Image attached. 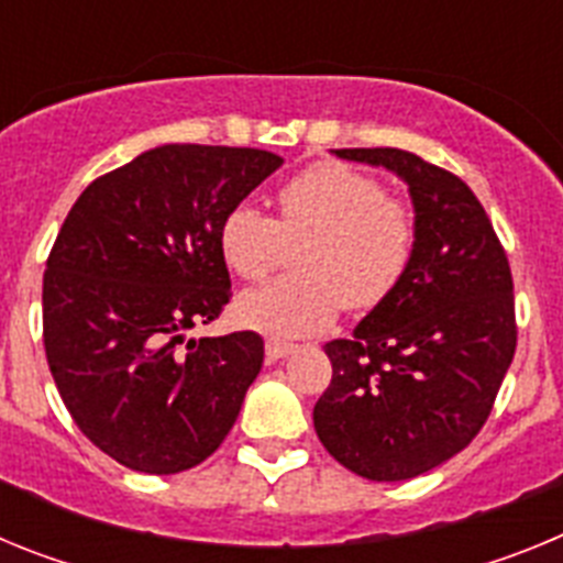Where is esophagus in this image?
I'll list each match as a JSON object with an SVG mask.
<instances>
[{
    "label": "esophagus",
    "instance_id": "obj_1",
    "mask_svg": "<svg viewBox=\"0 0 563 563\" xmlns=\"http://www.w3.org/2000/svg\"><path fill=\"white\" fill-rule=\"evenodd\" d=\"M296 352V346L292 343H282V341H267L265 343V355H267V363H276V361H285L287 355H292Z\"/></svg>",
    "mask_w": 563,
    "mask_h": 563
}]
</instances>
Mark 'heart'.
I'll list each match as a JSON object with an SVG mask.
<instances>
[{"label": "heart", "mask_w": 563, "mask_h": 563, "mask_svg": "<svg viewBox=\"0 0 563 563\" xmlns=\"http://www.w3.org/2000/svg\"><path fill=\"white\" fill-rule=\"evenodd\" d=\"M276 220L239 202L220 225L222 262L258 282L292 251L296 273L236 298L242 327L292 341L324 332L341 305L352 312L380 307L400 287L415 256L417 225L406 202L386 197L372 174L321 161L292 174L276 191Z\"/></svg>", "instance_id": "obj_1"}]
</instances>
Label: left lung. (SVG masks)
I'll use <instances>...</instances> for the list:
<instances>
[{
    "instance_id": "8db88e82",
    "label": "left lung",
    "mask_w": 563,
    "mask_h": 563,
    "mask_svg": "<svg viewBox=\"0 0 563 563\" xmlns=\"http://www.w3.org/2000/svg\"><path fill=\"white\" fill-rule=\"evenodd\" d=\"M395 172L417 242L406 278L352 338L324 346L332 380L312 409L318 440L372 482L420 476L460 454L494 409L516 352L514 276L474 191L402 148H335Z\"/></svg>"
}]
</instances>
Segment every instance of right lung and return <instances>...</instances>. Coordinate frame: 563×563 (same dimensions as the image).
I'll use <instances>...</instances> for the list:
<instances>
[{
	"label": "right lung",
	"mask_w": 563,
	"mask_h": 563,
	"mask_svg": "<svg viewBox=\"0 0 563 563\" xmlns=\"http://www.w3.org/2000/svg\"><path fill=\"white\" fill-rule=\"evenodd\" d=\"M282 163L262 148L166 143L69 208L44 271V352L76 426L114 462L180 474L233 429L265 341L180 343L231 298L225 213Z\"/></svg>",
	"instance_id": "obj_1"
}]
</instances>
